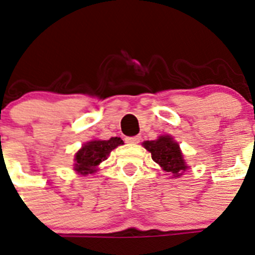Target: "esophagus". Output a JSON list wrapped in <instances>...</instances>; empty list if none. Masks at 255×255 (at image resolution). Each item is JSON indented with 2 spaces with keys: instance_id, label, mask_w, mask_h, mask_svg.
<instances>
[{
  "instance_id": "obj_1",
  "label": "esophagus",
  "mask_w": 255,
  "mask_h": 255,
  "mask_svg": "<svg viewBox=\"0 0 255 255\" xmlns=\"http://www.w3.org/2000/svg\"><path fill=\"white\" fill-rule=\"evenodd\" d=\"M125 141L129 144H135L141 141V137L139 135H133V137H126Z\"/></svg>"
}]
</instances>
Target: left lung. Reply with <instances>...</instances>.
<instances>
[{
  "label": "left lung",
  "instance_id": "left-lung-1",
  "mask_svg": "<svg viewBox=\"0 0 255 255\" xmlns=\"http://www.w3.org/2000/svg\"><path fill=\"white\" fill-rule=\"evenodd\" d=\"M143 147L151 152L154 162L175 177H178L187 168L180 147L170 135H161L156 141L143 142Z\"/></svg>",
  "mask_w": 255,
  "mask_h": 255
}]
</instances>
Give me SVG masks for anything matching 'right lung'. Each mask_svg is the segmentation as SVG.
I'll return each instance as SVG.
<instances>
[{
    "instance_id": "obj_1",
    "label": "right lung",
    "mask_w": 255,
    "mask_h": 255,
    "mask_svg": "<svg viewBox=\"0 0 255 255\" xmlns=\"http://www.w3.org/2000/svg\"><path fill=\"white\" fill-rule=\"evenodd\" d=\"M123 144L120 137H112L108 141H90L82 147L75 154V167L74 170L80 175L95 172V167L109 156L114 148Z\"/></svg>"
}]
</instances>
